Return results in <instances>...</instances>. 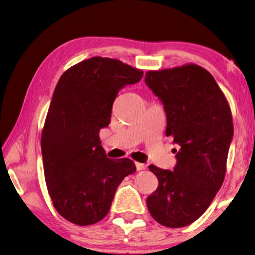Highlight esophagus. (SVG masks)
<instances>
[{"instance_id":"esophagus-1","label":"esophagus","mask_w":255,"mask_h":255,"mask_svg":"<svg viewBox=\"0 0 255 255\" xmlns=\"http://www.w3.org/2000/svg\"><path fill=\"white\" fill-rule=\"evenodd\" d=\"M136 168H137V170H143L147 168V165L142 164V163H136Z\"/></svg>"}]
</instances>
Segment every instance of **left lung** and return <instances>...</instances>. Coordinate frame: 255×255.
I'll return each instance as SVG.
<instances>
[{"label": "left lung", "instance_id": "obj_1", "mask_svg": "<svg viewBox=\"0 0 255 255\" xmlns=\"http://www.w3.org/2000/svg\"><path fill=\"white\" fill-rule=\"evenodd\" d=\"M145 82L164 105L166 136L180 147L173 172L149 166L158 187L147 207L159 224L183 228L207 210L223 184L232 114L214 78L196 64L148 71Z\"/></svg>", "mask_w": 255, "mask_h": 255}]
</instances>
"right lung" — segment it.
Listing matches in <instances>:
<instances>
[{"label":"right lung","instance_id":"right-lung-1","mask_svg":"<svg viewBox=\"0 0 255 255\" xmlns=\"http://www.w3.org/2000/svg\"><path fill=\"white\" fill-rule=\"evenodd\" d=\"M143 71L116 59L94 57L63 73L55 87L41 136L44 177L53 206L77 225L108 214L116 189L136 172L129 158L110 159L99 131L107 127L119 90Z\"/></svg>","mask_w":255,"mask_h":255}]
</instances>
